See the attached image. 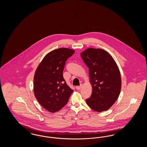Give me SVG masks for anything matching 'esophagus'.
Here are the masks:
<instances>
[{"label":"esophagus","mask_w":147,"mask_h":147,"mask_svg":"<svg viewBox=\"0 0 147 147\" xmlns=\"http://www.w3.org/2000/svg\"><path fill=\"white\" fill-rule=\"evenodd\" d=\"M82 85H81L80 86H76V89H77V90H80L82 88Z\"/></svg>","instance_id":"obj_1"}]
</instances>
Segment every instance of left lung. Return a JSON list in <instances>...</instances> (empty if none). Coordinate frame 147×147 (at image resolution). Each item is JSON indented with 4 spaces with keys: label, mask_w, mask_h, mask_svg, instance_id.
<instances>
[{
    "label": "left lung",
    "mask_w": 147,
    "mask_h": 147,
    "mask_svg": "<svg viewBox=\"0 0 147 147\" xmlns=\"http://www.w3.org/2000/svg\"><path fill=\"white\" fill-rule=\"evenodd\" d=\"M89 68L91 96L86 100L95 111L109 110L119 98L121 77L119 67L110 53L104 49L89 48L80 54Z\"/></svg>",
    "instance_id": "8db88e82"
}]
</instances>
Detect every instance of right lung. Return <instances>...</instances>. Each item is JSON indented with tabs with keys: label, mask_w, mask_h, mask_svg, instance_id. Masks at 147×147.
<instances>
[{
	"label": "right lung",
	"mask_w": 147,
	"mask_h": 147,
	"mask_svg": "<svg viewBox=\"0 0 147 147\" xmlns=\"http://www.w3.org/2000/svg\"><path fill=\"white\" fill-rule=\"evenodd\" d=\"M74 50L61 48L47 53L35 71L34 92L37 100L50 112H57L66 105L73 90L67 84L63 70L67 59Z\"/></svg>",
	"instance_id": "add662e5"
}]
</instances>
